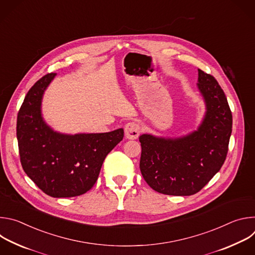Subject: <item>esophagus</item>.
I'll use <instances>...</instances> for the list:
<instances>
[{"label": "esophagus", "instance_id": "34e87169", "mask_svg": "<svg viewBox=\"0 0 255 255\" xmlns=\"http://www.w3.org/2000/svg\"><path fill=\"white\" fill-rule=\"evenodd\" d=\"M140 132L141 128L136 122H129L125 126V136L128 139H137Z\"/></svg>", "mask_w": 255, "mask_h": 255}]
</instances>
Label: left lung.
Returning <instances> with one entry per match:
<instances>
[{
    "label": "left lung",
    "mask_w": 255,
    "mask_h": 255,
    "mask_svg": "<svg viewBox=\"0 0 255 255\" xmlns=\"http://www.w3.org/2000/svg\"><path fill=\"white\" fill-rule=\"evenodd\" d=\"M198 89L206 114L197 131L176 138L143 134L140 171L154 191L191 196L201 191L220 170L228 152L232 113L216 79L198 69Z\"/></svg>",
    "instance_id": "left-lung-1"
}]
</instances>
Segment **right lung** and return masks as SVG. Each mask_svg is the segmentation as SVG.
<instances>
[{
    "instance_id": "add662e5",
    "label": "right lung",
    "mask_w": 255,
    "mask_h": 255,
    "mask_svg": "<svg viewBox=\"0 0 255 255\" xmlns=\"http://www.w3.org/2000/svg\"><path fill=\"white\" fill-rule=\"evenodd\" d=\"M55 76L42 77L27 93L17 117V139L22 167L34 184L50 197L70 198L93 188L124 130L71 135L51 129L43 120L41 102Z\"/></svg>"
}]
</instances>
